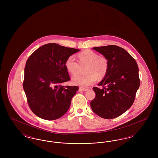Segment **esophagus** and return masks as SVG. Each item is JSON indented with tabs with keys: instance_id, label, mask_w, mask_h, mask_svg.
Segmentation results:
<instances>
[{
	"instance_id": "esophagus-1",
	"label": "esophagus",
	"mask_w": 158,
	"mask_h": 158,
	"mask_svg": "<svg viewBox=\"0 0 158 158\" xmlns=\"http://www.w3.org/2000/svg\"><path fill=\"white\" fill-rule=\"evenodd\" d=\"M88 90V89L83 88H79V91H80V92H83V91H86Z\"/></svg>"
}]
</instances>
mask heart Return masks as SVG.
<instances>
[{
  "label": "heart",
  "instance_id": "b5f03b06",
  "mask_svg": "<svg viewBox=\"0 0 158 158\" xmlns=\"http://www.w3.org/2000/svg\"><path fill=\"white\" fill-rule=\"evenodd\" d=\"M79 63L73 56H70L65 61V67L68 72L73 76L77 75L81 66H86V75L79 76L73 79L72 82L81 87L90 86L96 82L97 77H105L108 70V61L104 56H99L97 53L87 50L78 54Z\"/></svg>",
  "mask_w": 158,
  "mask_h": 158
}]
</instances>
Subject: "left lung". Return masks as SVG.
I'll return each mask as SVG.
<instances>
[{
  "label": "left lung",
  "instance_id": "1",
  "mask_svg": "<svg viewBox=\"0 0 158 158\" xmlns=\"http://www.w3.org/2000/svg\"><path fill=\"white\" fill-rule=\"evenodd\" d=\"M93 49L107 59L108 70L98 83L102 88H93L96 96L90 106L98 116L114 118L125 113L134 102L140 86L139 68L135 59L120 47L106 45Z\"/></svg>",
  "mask_w": 158,
  "mask_h": 158
}]
</instances>
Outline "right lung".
<instances>
[{
	"mask_svg": "<svg viewBox=\"0 0 158 158\" xmlns=\"http://www.w3.org/2000/svg\"><path fill=\"white\" fill-rule=\"evenodd\" d=\"M79 51L49 43L38 48L28 59L23 88L31 110L38 117L54 120L68 111L79 88L61 85L70 79L65 61Z\"/></svg>",
	"mask_w": 158,
	"mask_h": 158,
	"instance_id": "obj_1",
	"label": "right lung"
}]
</instances>
